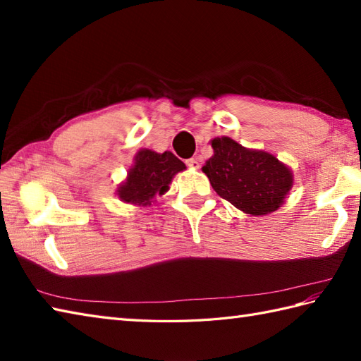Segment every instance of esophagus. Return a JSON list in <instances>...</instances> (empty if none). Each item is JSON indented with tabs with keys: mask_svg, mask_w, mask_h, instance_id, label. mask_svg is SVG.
Instances as JSON below:
<instances>
[{
	"mask_svg": "<svg viewBox=\"0 0 361 361\" xmlns=\"http://www.w3.org/2000/svg\"><path fill=\"white\" fill-rule=\"evenodd\" d=\"M186 166H188L189 169H198V166H200V163H198V161H197L195 158H190V159L186 161Z\"/></svg>",
	"mask_w": 361,
	"mask_h": 361,
	"instance_id": "esophagus-1",
	"label": "esophagus"
}]
</instances>
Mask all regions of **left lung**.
I'll use <instances>...</instances> for the list:
<instances>
[{"label": "left lung", "mask_w": 361, "mask_h": 361, "mask_svg": "<svg viewBox=\"0 0 361 361\" xmlns=\"http://www.w3.org/2000/svg\"><path fill=\"white\" fill-rule=\"evenodd\" d=\"M214 155L202 167L216 192L251 216H267L286 203L293 172L265 150L247 149L229 136L211 140Z\"/></svg>", "instance_id": "8db88e82"}]
</instances>
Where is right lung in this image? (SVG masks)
I'll use <instances>...</instances> for the list:
<instances>
[{
	"instance_id": "obj_1",
	"label": "right lung",
	"mask_w": 361,
	"mask_h": 361,
	"mask_svg": "<svg viewBox=\"0 0 361 361\" xmlns=\"http://www.w3.org/2000/svg\"><path fill=\"white\" fill-rule=\"evenodd\" d=\"M186 164L172 152L158 153L150 149L136 152L133 164L128 169L127 178L116 189L121 202L133 206H150L157 197L169 190L173 176L183 172Z\"/></svg>"
}]
</instances>
